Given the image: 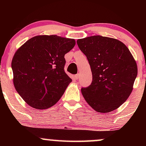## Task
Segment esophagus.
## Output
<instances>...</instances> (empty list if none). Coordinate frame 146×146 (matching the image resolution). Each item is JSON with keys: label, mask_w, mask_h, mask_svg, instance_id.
<instances>
[{"label": "esophagus", "mask_w": 146, "mask_h": 146, "mask_svg": "<svg viewBox=\"0 0 146 146\" xmlns=\"http://www.w3.org/2000/svg\"><path fill=\"white\" fill-rule=\"evenodd\" d=\"M74 78H75V80H78V79H79V78H80V75L79 74H76L74 76Z\"/></svg>", "instance_id": "34e87169"}]
</instances>
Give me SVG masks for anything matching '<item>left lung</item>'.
<instances>
[{"label": "left lung", "instance_id": "1", "mask_svg": "<svg viewBox=\"0 0 146 146\" xmlns=\"http://www.w3.org/2000/svg\"><path fill=\"white\" fill-rule=\"evenodd\" d=\"M86 56L93 81L81 89L84 98L95 111L116 110L131 94L137 75L136 61L125 45L115 38L93 36L78 39Z\"/></svg>", "mask_w": 146, "mask_h": 146}]
</instances>
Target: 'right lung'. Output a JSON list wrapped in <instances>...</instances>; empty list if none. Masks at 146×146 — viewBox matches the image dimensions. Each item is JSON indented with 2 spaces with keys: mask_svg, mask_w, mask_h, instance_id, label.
<instances>
[{
  "mask_svg": "<svg viewBox=\"0 0 146 146\" xmlns=\"http://www.w3.org/2000/svg\"><path fill=\"white\" fill-rule=\"evenodd\" d=\"M75 40L56 35L33 37L15 53L13 82L23 100L36 109H46L60 100L72 80L64 72V55Z\"/></svg>",
  "mask_w": 146,
  "mask_h": 146,
  "instance_id": "1",
  "label": "right lung"
}]
</instances>
